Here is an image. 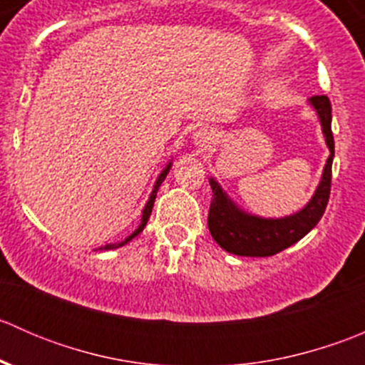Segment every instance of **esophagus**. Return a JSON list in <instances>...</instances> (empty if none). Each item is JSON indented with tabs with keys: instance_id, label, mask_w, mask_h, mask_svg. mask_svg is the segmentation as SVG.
<instances>
[{
	"instance_id": "esophagus-1",
	"label": "esophagus",
	"mask_w": 365,
	"mask_h": 365,
	"mask_svg": "<svg viewBox=\"0 0 365 365\" xmlns=\"http://www.w3.org/2000/svg\"><path fill=\"white\" fill-rule=\"evenodd\" d=\"M217 145V134L213 128L203 127L194 134V146L197 148V152H206V150H212Z\"/></svg>"
}]
</instances>
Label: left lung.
Returning a JSON list of instances; mask_svg holds the SVG:
<instances>
[{
  "label": "left lung",
  "instance_id": "1",
  "mask_svg": "<svg viewBox=\"0 0 365 365\" xmlns=\"http://www.w3.org/2000/svg\"><path fill=\"white\" fill-rule=\"evenodd\" d=\"M322 123L325 143L330 155L323 168L322 180L314 196L300 212L281 219H263L251 215L238 208L222 190V187L210 178L213 200L208 212V230L213 240L224 251L237 256L264 257L284 251L304 238L325 213L330 197V183H332V160H334V135H332V106L327 95H314L309 98Z\"/></svg>",
  "mask_w": 365,
  "mask_h": 365
}]
</instances>
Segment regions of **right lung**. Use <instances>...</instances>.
Listing matches in <instances>:
<instances>
[{
    "mask_svg": "<svg viewBox=\"0 0 365 365\" xmlns=\"http://www.w3.org/2000/svg\"><path fill=\"white\" fill-rule=\"evenodd\" d=\"M169 169H171V162H169L168 165H165L164 168V171L160 173L159 175V178H157V182H155V185H153V190H152V194H150V200H148V203H146V206L145 208H143V217H141V224H139V227L138 230L134 231V233L130 235V237H127L125 238L123 242H116V244H108L106 245V247H101V251H109V249H118V247H123L125 244H128V242L132 240V238L134 237H138L139 233H141L143 230H145V226H146V222H148V219H150V215H152V208H153V203H155V197H157V190H159V187H160V183L164 182V178L165 176H168V173H169Z\"/></svg>",
    "mask_w": 365,
    "mask_h": 365,
    "instance_id": "right-lung-1",
    "label": "right lung"
}]
</instances>
